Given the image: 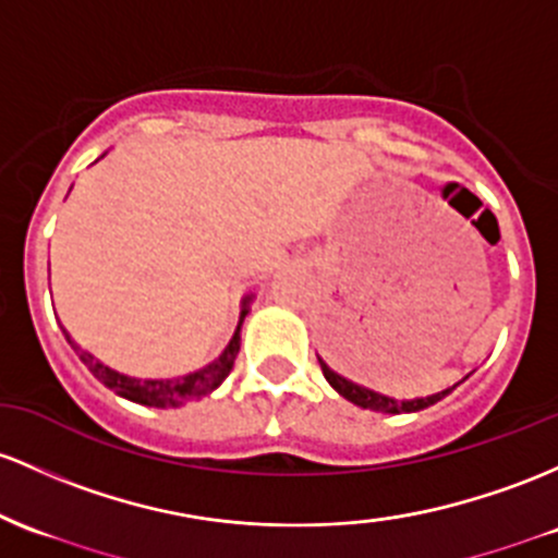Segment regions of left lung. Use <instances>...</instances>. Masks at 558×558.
Returning <instances> with one entry per match:
<instances>
[{
    "label": "left lung",
    "mask_w": 558,
    "mask_h": 558,
    "mask_svg": "<svg viewBox=\"0 0 558 558\" xmlns=\"http://www.w3.org/2000/svg\"><path fill=\"white\" fill-rule=\"evenodd\" d=\"M317 363H320L326 381L336 391H339V395L344 397V400H349V402H352V405H357V408L376 410V413H391V415H397V413H418V410H424L428 405H434V402L442 400V397H448L450 391L456 389L458 384H461V381H458L456 387L442 389V391H437V395H428V397H415V400H395V397L381 395V391L363 387V384L349 381V378L341 376L339 371L330 368V365L323 357H317Z\"/></svg>",
    "instance_id": "1"
}]
</instances>
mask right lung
<instances>
[{"label": "right lung", "mask_w": 558, "mask_h": 558, "mask_svg": "<svg viewBox=\"0 0 558 558\" xmlns=\"http://www.w3.org/2000/svg\"><path fill=\"white\" fill-rule=\"evenodd\" d=\"M251 299H254V296H246L241 302V317H238V328H235V333H232L230 344L225 347V352L219 354L217 360H211L206 368L193 371V373H187V376H180V378H134V376H126V373L108 368V365L100 363L95 354H89V352H84V349L73 347L69 333H65V339H69V344L76 349L78 357H82V363L92 371V376H95L97 381L106 384L108 389H113L119 397H124V400H132V402H137V405H148V408H180L190 400H201V397L211 395V391L217 389L219 384H222L225 378L230 376L232 363H235V357H238V349H241V326H243V320H246V315H248Z\"/></svg>", "instance_id": "obj_1"}]
</instances>
